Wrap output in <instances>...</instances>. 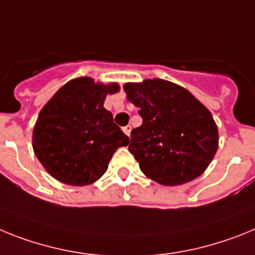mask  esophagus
Masks as SVG:
<instances>
[{"instance_id": "1", "label": "esophagus", "mask_w": 255, "mask_h": 255, "mask_svg": "<svg viewBox=\"0 0 255 255\" xmlns=\"http://www.w3.org/2000/svg\"><path fill=\"white\" fill-rule=\"evenodd\" d=\"M123 132H125L127 136H129L130 133V126H126V127H123Z\"/></svg>"}]
</instances>
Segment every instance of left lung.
Wrapping results in <instances>:
<instances>
[{
    "mask_svg": "<svg viewBox=\"0 0 255 255\" xmlns=\"http://www.w3.org/2000/svg\"><path fill=\"white\" fill-rule=\"evenodd\" d=\"M127 99L140 108L142 125L128 146L146 177L164 186L204 173L218 149L216 122L189 91L164 79L126 83Z\"/></svg>",
    "mask_w": 255,
    "mask_h": 255,
    "instance_id": "8db88e82",
    "label": "left lung"
}]
</instances>
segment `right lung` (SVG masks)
I'll return each mask as SVG.
<instances>
[{
	"instance_id": "add662e5",
	"label": "right lung",
	"mask_w": 255,
	"mask_h": 255,
	"mask_svg": "<svg viewBox=\"0 0 255 255\" xmlns=\"http://www.w3.org/2000/svg\"><path fill=\"white\" fill-rule=\"evenodd\" d=\"M117 83H95L90 77L68 82L43 106L33 129V150L51 176L72 186L95 182L108 169L115 150L129 137L104 108Z\"/></svg>"
}]
</instances>
